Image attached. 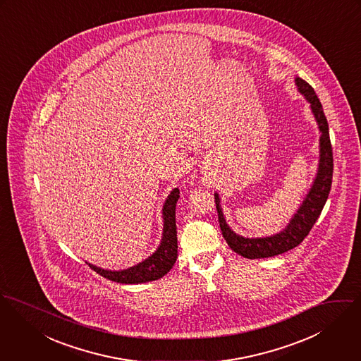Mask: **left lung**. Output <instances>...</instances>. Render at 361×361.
<instances>
[{
  "mask_svg": "<svg viewBox=\"0 0 361 361\" xmlns=\"http://www.w3.org/2000/svg\"><path fill=\"white\" fill-rule=\"evenodd\" d=\"M295 84L300 94L305 95L307 102L310 104L314 119L319 124L320 130V161L317 176L313 181V185L306 195V198L289 220L288 226L276 235L264 237V238H245L234 233L228 224L226 223L219 194H214L216 209L219 213V223L221 228V234L228 246L240 256L246 259H264L273 257L288 252L298 246L302 240L307 237L314 223L317 221L321 210L328 200L331 184H332V171H334V158H332V147L328 131V121L324 115L320 99L316 95V91L307 81L295 78Z\"/></svg>",
  "mask_w": 361,
  "mask_h": 361,
  "instance_id": "1",
  "label": "left lung"
}]
</instances>
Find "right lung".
Masks as SVG:
<instances>
[{
	"label": "right lung",
	"instance_id": "add662e5",
	"mask_svg": "<svg viewBox=\"0 0 361 361\" xmlns=\"http://www.w3.org/2000/svg\"><path fill=\"white\" fill-rule=\"evenodd\" d=\"M180 198L178 188H174L161 209L163 233L158 249L141 263L121 271L104 270L91 263H87L94 271L108 280L121 283H142L161 279L167 274L177 260V227H176V203Z\"/></svg>",
	"mask_w": 361,
	"mask_h": 361
}]
</instances>
